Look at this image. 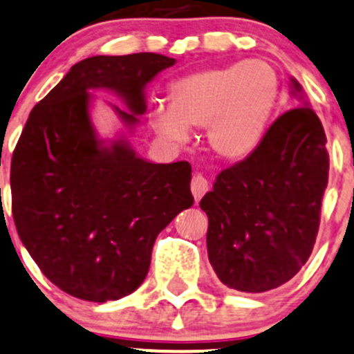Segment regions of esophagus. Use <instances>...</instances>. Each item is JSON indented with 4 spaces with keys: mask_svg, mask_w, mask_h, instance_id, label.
<instances>
[{
    "mask_svg": "<svg viewBox=\"0 0 354 354\" xmlns=\"http://www.w3.org/2000/svg\"><path fill=\"white\" fill-rule=\"evenodd\" d=\"M208 192V181L203 174H195L192 180V193L195 196V200L198 202L203 195Z\"/></svg>",
    "mask_w": 354,
    "mask_h": 354,
    "instance_id": "1",
    "label": "esophagus"
}]
</instances>
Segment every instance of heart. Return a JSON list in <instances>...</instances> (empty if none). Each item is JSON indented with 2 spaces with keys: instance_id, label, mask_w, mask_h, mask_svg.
Wrapping results in <instances>:
<instances>
[{
  "instance_id": "heart-1",
  "label": "heart",
  "mask_w": 354,
  "mask_h": 354,
  "mask_svg": "<svg viewBox=\"0 0 354 354\" xmlns=\"http://www.w3.org/2000/svg\"><path fill=\"white\" fill-rule=\"evenodd\" d=\"M280 93L277 71L261 59L208 68L169 86V109H158L152 125L162 137L187 140V127H205L212 151L241 161L261 144Z\"/></svg>"
}]
</instances>
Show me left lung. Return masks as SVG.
Here are the masks:
<instances>
[{
    "label": "left lung",
    "mask_w": 354,
    "mask_h": 354,
    "mask_svg": "<svg viewBox=\"0 0 354 354\" xmlns=\"http://www.w3.org/2000/svg\"><path fill=\"white\" fill-rule=\"evenodd\" d=\"M293 89L300 84L292 80ZM326 132L308 105L285 111L251 156L218 173L200 200L218 280L239 292L278 288L314 249L329 178Z\"/></svg>",
    "instance_id": "obj_1"
}]
</instances>
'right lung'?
<instances>
[{"label":"right lung","instance_id":"obj_1","mask_svg":"<svg viewBox=\"0 0 354 354\" xmlns=\"http://www.w3.org/2000/svg\"><path fill=\"white\" fill-rule=\"evenodd\" d=\"M174 59L154 52L77 62L25 124L11 158L18 236L44 274L89 302L118 300L146 278L156 237L193 205L187 161L152 165L125 140L110 147L89 120L88 89H113L127 125L146 111L144 86Z\"/></svg>","mask_w":354,"mask_h":354}]
</instances>
